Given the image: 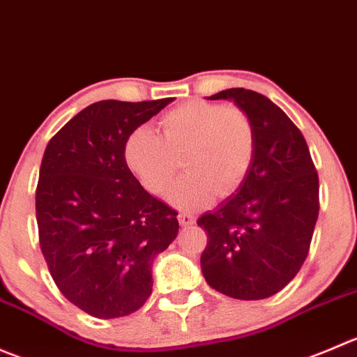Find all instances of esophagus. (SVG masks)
<instances>
[{"label": "esophagus", "instance_id": "esophagus-1", "mask_svg": "<svg viewBox=\"0 0 357 357\" xmlns=\"http://www.w3.org/2000/svg\"><path fill=\"white\" fill-rule=\"evenodd\" d=\"M178 220H179V223L183 225V227H190V225L195 223V216H192L190 213H181L178 216Z\"/></svg>", "mask_w": 357, "mask_h": 357}]
</instances>
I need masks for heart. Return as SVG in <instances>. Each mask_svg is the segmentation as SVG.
Segmentation results:
<instances>
[{"label": "heart", "instance_id": "b5f03b06", "mask_svg": "<svg viewBox=\"0 0 357 357\" xmlns=\"http://www.w3.org/2000/svg\"><path fill=\"white\" fill-rule=\"evenodd\" d=\"M162 136L136 127L123 144L127 167L153 195L171 188L183 155L186 172L171 190V202L199 209L234 193L248 178L256 155V129L238 106L192 99L160 119Z\"/></svg>", "mask_w": 357, "mask_h": 357}]
</instances>
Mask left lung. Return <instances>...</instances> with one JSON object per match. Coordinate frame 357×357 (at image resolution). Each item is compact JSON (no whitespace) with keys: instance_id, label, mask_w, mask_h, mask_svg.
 Masks as SVG:
<instances>
[{"instance_id":"8db88e82","label":"left lung","mask_w":357,"mask_h":357,"mask_svg":"<svg viewBox=\"0 0 357 357\" xmlns=\"http://www.w3.org/2000/svg\"><path fill=\"white\" fill-rule=\"evenodd\" d=\"M207 99H230L249 113L256 155L237 193L197 220L207 231L202 274L230 298H268L298 274L309 255L319 214L317 171L303 134L268 98L227 89Z\"/></svg>"}]
</instances>
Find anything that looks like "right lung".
<instances>
[{
    "label": "right lung",
    "instance_id": "add662e5",
    "mask_svg": "<svg viewBox=\"0 0 357 357\" xmlns=\"http://www.w3.org/2000/svg\"><path fill=\"white\" fill-rule=\"evenodd\" d=\"M172 99L99 101L47 144L36 186L41 252L62 295L99 319L129 316L151 295V265L178 213L127 167L123 144Z\"/></svg>",
    "mask_w": 357,
    "mask_h": 357
}]
</instances>
